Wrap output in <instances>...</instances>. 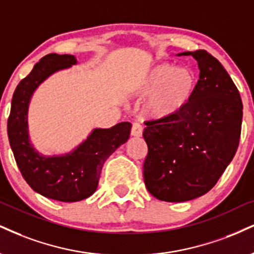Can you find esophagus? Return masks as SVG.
I'll use <instances>...</instances> for the list:
<instances>
[{
  "instance_id": "1",
  "label": "esophagus",
  "mask_w": 254,
  "mask_h": 254,
  "mask_svg": "<svg viewBox=\"0 0 254 254\" xmlns=\"http://www.w3.org/2000/svg\"><path fill=\"white\" fill-rule=\"evenodd\" d=\"M143 133V127L139 123H133L132 129H131V135L135 137H140Z\"/></svg>"
}]
</instances>
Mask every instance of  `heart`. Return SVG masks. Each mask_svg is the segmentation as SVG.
<instances>
[{"mask_svg": "<svg viewBox=\"0 0 254 254\" xmlns=\"http://www.w3.org/2000/svg\"><path fill=\"white\" fill-rule=\"evenodd\" d=\"M195 74L189 67L170 64L155 66L143 79L137 93L148 97L145 112L152 118H168L179 114L195 90Z\"/></svg>", "mask_w": 254, "mask_h": 254, "instance_id": "b5f03b06", "label": "heart"}]
</instances>
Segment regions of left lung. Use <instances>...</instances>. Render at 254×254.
<instances>
[{
  "label": "left lung",
  "mask_w": 254,
  "mask_h": 254,
  "mask_svg": "<svg viewBox=\"0 0 254 254\" xmlns=\"http://www.w3.org/2000/svg\"><path fill=\"white\" fill-rule=\"evenodd\" d=\"M197 61L200 75L179 114L146 122L145 187L167 202L202 196L215 186L239 145L243 103L230 74L207 51L183 52Z\"/></svg>",
  "instance_id": "1"
}]
</instances>
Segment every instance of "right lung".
Returning a JSON list of instances; mask_svg holds the SVG:
<instances>
[{
  "label": "right lung",
  "mask_w": 254,
  "mask_h": 254,
  "mask_svg": "<svg viewBox=\"0 0 254 254\" xmlns=\"http://www.w3.org/2000/svg\"><path fill=\"white\" fill-rule=\"evenodd\" d=\"M75 64V57L69 54L52 53L42 58L17 85L8 118L9 143L23 179L36 193L61 202L84 200L96 191L104 163L129 139L131 130L129 122L110 129L97 127L77 148L64 155L45 156L35 150L28 131L30 99L48 77Z\"/></svg>",
  "instance_id": "1"
}]
</instances>
